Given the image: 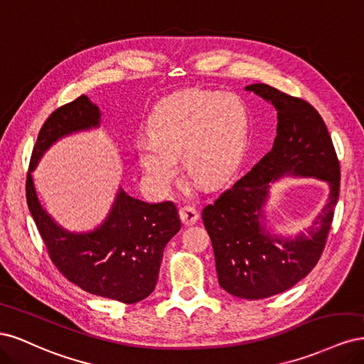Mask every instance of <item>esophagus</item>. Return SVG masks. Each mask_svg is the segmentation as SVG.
Instances as JSON below:
<instances>
[{"label": "esophagus", "mask_w": 364, "mask_h": 364, "mask_svg": "<svg viewBox=\"0 0 364 364\" xmlns=\"http://www.w3.org/2000/svg\"><path fill=\"white\" fill-rule=\"evenodd\" d=\"M179 217L185 226H191L199 220V211H197L194 206L186 205L179 209Z\"/></svg>", "instance_id": "34e87169"}]
</instances>
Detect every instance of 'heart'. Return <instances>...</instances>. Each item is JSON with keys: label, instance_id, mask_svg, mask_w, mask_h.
<instances>
[{"label": "heart", "instance_id": "1", "mask_svg": "<svg viewBox=\"0 0 364 364\" xmlns=\"http://www.w3.org/2000/svg\"><path fill=\"white\" fill-rule=\"evenodd\" d=\"M147 135L136 156L147 179L167 190L178 176V156L186 174L199 185L228 181L243 161L250 134V115L235 94L206 90L174 92L153 107Z\"/></svg>", "mask_w": 364, "mask_h": 364}]
</instances>
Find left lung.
Listing matches in <instances>:
<instances>
[{"label":"left lung","instance_id":"1","mask_svg":"<svg viewBox=\"0 0 364 364\" xmlns=\"http://www.w3.org/2000/svg\"><path fill=\"white\" fill-rule=\"evenodd\" d=\"M246 91L278 112L277 138L255 167L203 208L202 218L220 287L243 299H264L291 289L321 258L338 200L340 167L323 119L310 103L264 83ZM285 175L314 177L330 188L312 226L296 237L274 235L263 223L271 185Z\"/></svg>","mask_w":364,"mask_h":364}]
</instances>
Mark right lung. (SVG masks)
Returning a JSON list of instances; mask_svg holds the SVG:
<instances>
[{
	"instance_id": "obj_1",
	"label": "right lung",
	"mask_w": 364,
	"mask_h": 364,
	"mask_svg": "<svg viewBox=\"0 0 364 364\" xmlns=\"http://www.w3.org/2000/svg\"><path fill=\"white\" fill-rule=\"evenodd\" d=\"M100 126V107L86 95L48 117L33 149L27 203L51 261L65 278L91 294L136 304L155 290L164 249L181 229L176 205L142 202L119 186L102 225L87 232H73L46 211L31 176L41 158L59 139Z\"/></svg>"
}]
</instances>
